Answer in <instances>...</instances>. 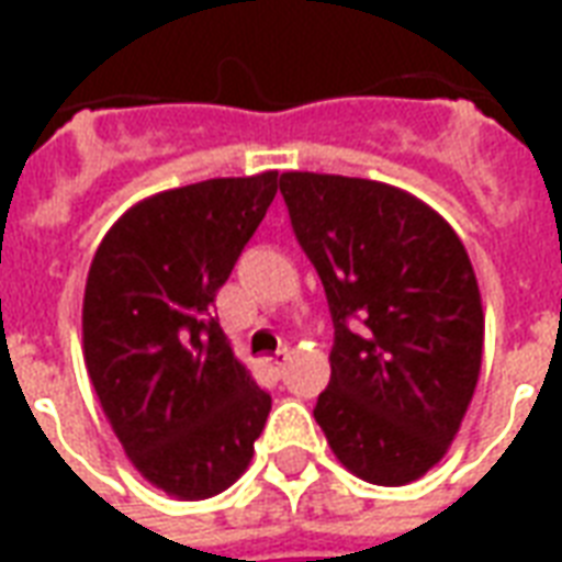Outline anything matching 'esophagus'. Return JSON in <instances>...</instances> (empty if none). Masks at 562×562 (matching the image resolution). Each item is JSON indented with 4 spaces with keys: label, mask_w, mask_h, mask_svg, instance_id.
Returning a JSON list of instances; mask_svg holds the SVG:
<instances>
[{
    "label": "esophagus",
    "mask_w": 562,
    "mask_h": 562,
    "mask_svg": "<svg viewBox=\"0 0 562 562\" xmlns=\"http://www.w3.org/2000/svg\"><path fill=\"white\" fill-rule=\"evenodd\" d=\"M289 361H292V352H289V349H280V352L270 358L268 367L273 370V373H277V376H282V370L289 367Z\"/></svg>",
    "instance_id": "34e87169"
}]
</instances>
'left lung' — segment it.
Returning <instances> with one entry per match:
<instances>
[{
    "label": "left lung",
    "mask_w": 562,
    "mask_h": 562,
    "mask_svg": "<svg viewBox=\"0 0 562 562\" xmlns=\"http://www.w3.org/2000/svg\"><path fill=\"white\" fill-rule=\"evenodd\" d=\"M280 192L334 322L318 427L358 479L415 482L451 446L482 370L470 256L439 213L394 186L289 171Z\"/></svg>",
    "instance_id": "1"
}]
</instances>
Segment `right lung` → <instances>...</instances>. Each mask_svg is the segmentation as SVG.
I'll return each instance as SVG.
<instances>
[{
    "label": "right lung",
    "mask_w": 562,
    "mask_h": 562,
    "mask_svg": "<svg viewBox=\"0 0 562 562\" xmlns=\"http://www.w3.org/2000/svg\"><path fill=\"white\" fill-rule=\"evenodd\" d=\"M280 173L220 177L140 201L104 234L83 294V358L140 475L180 499L249 467L270 394L222 334L216 292L265 220Z\"/></svg>",
    "instance_id": "obj_1"
}]
</instances>
